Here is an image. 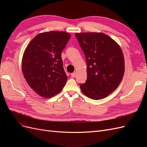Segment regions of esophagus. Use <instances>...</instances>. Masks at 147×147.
Returning <instances> with one entry per match:
<instances>
[{"mask_svg": "<svg viewBox=\"0 0 147 147\" xmlns=\"http://www.w3.org/2000/svg\"><path fill=\"white\" fill-rule=\"evenodd\" d=\"M71 77H72V78H75V77H76V73L74 72L72 74H71Z\"/></svg>", "mask_w": 147, "mask_h": 147, "instance_id": "obj_1", "label": "esophagus"}]
</instances>
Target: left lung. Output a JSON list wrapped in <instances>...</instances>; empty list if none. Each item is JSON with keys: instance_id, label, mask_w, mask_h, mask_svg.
Returning a JSON list of instances; mask_svg holds the SVG:
<instances>
[{"instance_id": "1", "label": "left lung", "mask_w": 147, "mask_h": 147, "mask_svg": "<svg viewBox=\"0 0 147 147\" xmlns=\"http://www.w3.org/2000/svg\"><path fill=\"white\" fill-rule=\"evenodd\" d=\"M86 57L87 80L80 85L89 98L99 100L116 90L124 73V59L121 48L103 33L75 34Z\"/></svg>"}]
</instances>
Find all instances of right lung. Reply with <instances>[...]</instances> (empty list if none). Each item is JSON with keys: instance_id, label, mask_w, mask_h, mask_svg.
I'll list each match as a JSON object with an SVG mask.
<instances>
[{"instance_id": "1", "label": "right lung", "mask_w": 147, "mask_h": 147, "mask_svg": "<svg viewBox=\"0 0 147 147\" xmlns=\"http://www.w3.org/2000/svg\"><path fill=\"white\" fill-rule=\"evenodd\" d=\"M71 35L50 31L36 35L28 44L22 59V71L30 87L50 98L63 90L67 80L61 53Z\"/></svg>"}]
</instances>
